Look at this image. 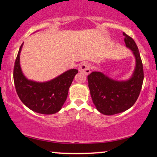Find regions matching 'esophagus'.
<instances>
[{"instance_id":"esophagus-1","label":"esophagus","mask_w":157,"mask_h":157,"mask_svg":"<svg viewBox=\"0 0 157 157\" xmlns=\"http://www.w3.org/2000/svg\"><path fill=\"white\" fill-rule=\"evenodd\" d=\"M79 71L86 75H89L91 72V65L88 63H82L79 66Z\"/></svg>"}]
</instances>
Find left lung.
<instances>
[{
	"label": "left lung",
	"instance_id": "8db88e82",
	"mask_svg": "<svg viewBox=\"0 0 157 157\" xmlns=\"http://www.w3.org/2000/svg\"><path fill=\"white\" fill-rule=\"evenodd\" d=\"M125 36V45L136 58V67L128 80L116 81L99 71L88 75L89 88L92 101L102 114L113 115L123 112L134 105L141 91L144 79L143 66L136 43L132 37Z\"/></svg>",
	"mask_w": 157,
	"mask_h": 157
}]
</instances>
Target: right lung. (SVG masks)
<instances>
[{
  "label": "right lung",
  "instance_id": "1",
  "mask_svg": "<svg viewBox=\"0 0 157 157\" xmlns=\"http://www.w3.org/2000/svg\"><path fill=\"white\" fill-rule=\"evenodd\" d=\"M20 47L13 71L16 92L20 100L32 111L43 114L58 112L63 105L71 86L78 70L70 69L53 80L45 82H37L27 80L20 66Z\"/></svg>",
  "mask_w": 157,
  "mask_h": 157
}]
</instances>
